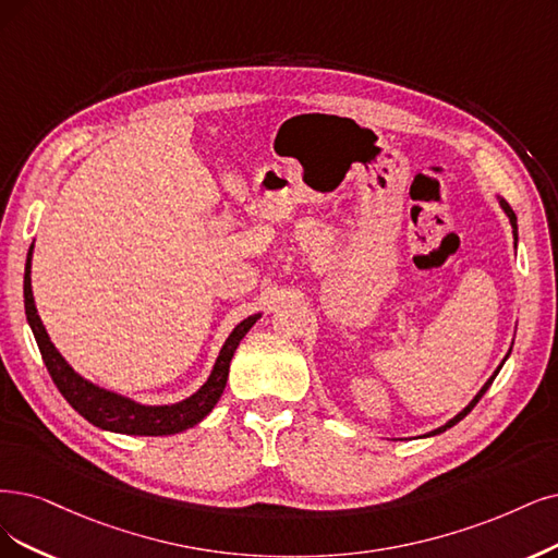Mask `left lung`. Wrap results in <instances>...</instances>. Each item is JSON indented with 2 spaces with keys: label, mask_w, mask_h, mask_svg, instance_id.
<instances>
[{
  "label": "left lung",
  "mask_w": 558,
  "mask_h": 558,
  "mask_svg": "<svg viewBox=\"0 0 558 558\" xmlns=\"http://www.w3.org/2000/svg\"><path fill=\"white\" fill-rule=\"evenodd\" d=\"M499 204H501V209H504V214L508 216V220H510V225H512V236H514V245H518V216H514V211L510 209V204H508L506 199H501V197H499ZM508 356H510V352L506 354V359H508ZM506 359H504V363H506ZM504 363H501V365H499L497 369H494V375H492V377H489V379L485 381V386H483V388L478 390V393H476V398H473V400H471V402H469V404H466V407H464V409L460 411V414H458L456 418H450V421H448L446 425H441V427H437V429H432V432H427V435H423V437H435V435H441V432H446L448 427H452V425H458V423H460V421H462V418H464V416L469 414V411H471L473 407H476V404H478V400H481V398L485 396V390H487V388L492 386L494 377H497V375H499V369L504 367Z\"/></svg>",
  "instance_id": "8db88e82"
}]
</instances>
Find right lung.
Listing matches in <instances>:
<instances>
[{
	"label": "right lung",
	"instance_id": "1",
	"mask_svg": "<svg viewBox=\"0 0 558 558\" xmlns=\"http://www.w3.org/2000/svg\"><path fill=\"white\" fill-rule=\"evenodd\" d=\"M32 253L34 243L29 245L27 264H25V313L27 322L32 326V333L36 338V344L40 349V356L48 367L52 381L57 384L59 393L66 398V402L77 411L82 418H87L92 425L100 429L119 432V435H135V437H165L177 435V432L189 429L197 425L204 416H209V411L220 400L227 375H230V363L236 352L239 342L243 336L251 331L253 324L262 315H251L243 319L230 338L225 340L220 354L216 359V365L211 369L209 379L202 384L199 390L191 398H185L174 404H140L131 398H123L114 390L100 388L85 377H80L75 369L66 363V359L57 352L52 344L44 322L38 317L34 294H32Z\"/></svg>",
	"mask_w": 558,
	"mask_h": 558
}]
</instances>
